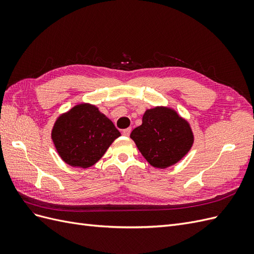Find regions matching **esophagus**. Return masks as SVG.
<instances>
[{
	"label": "esophagus",
	"mask_w": 254,
	"mask_h": 254,
	"mask_svg": "<svg viewBox=\"0 0 254 254\" xmlns=\"http://www.w3.org/2000/svg\"><path fill=\"white\" fill-rule=\"evenodd\" d=\"M130 132H131V128H127V129H124V130H123V135H125V136H129Z\"/></svg>",
	"instance_id": "esophagus-1"
}]
</instances>
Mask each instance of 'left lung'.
Returning a JSON list of instances; mask_svg holds the SVG:
<instances>
[{"instance_id":"obj_1","label":"left lung","mask_w":254,"mask_h":254,"mask_svg":"<svg viewBox=\"0 0 254 254\" xmlns=\"http://www.w3.org/2000/svg\"><path fill=\"white\" fill-rule=\"evenodd\" d=\"M130 137L147 162L157 168L179 162L194 143L188 121L167 107L146 110L142 125L132 130Z\"/></svg>"}]
</instances>
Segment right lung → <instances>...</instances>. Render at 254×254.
<instances>
[{"label":"right lung","instance_id":"obj_1","mask_svg":"<svg viewBox=\"0 0 254 254\" xmlns=\"http://www.w3.org/2000/svg\"><path fill=\"white\" fill-rule=\"evenodd\" d=\"M120 135L113 123L91 104L76 105L61 114L52 130L60 158L68 165L81 168L94 165Z\"/></svg>","mask_w":254,"mask_h":254}]
</instances>
